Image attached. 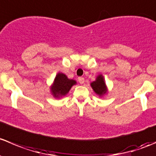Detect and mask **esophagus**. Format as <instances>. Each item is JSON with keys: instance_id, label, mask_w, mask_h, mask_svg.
<instances>
[{"instance_id": "34e87169", "label": "esophagus", "mask_w": 156, "mask_h": 156, "mask_svg": "<svg viewBox=\"0 0 156 156\" xmlns=\"http://www.w3.org/2000/svg\"><path fill=\"white\" fill-rule=\"evenodd\" d=\"M78 81H79V83L80 84H83L84 82H85L83 77H79V78H78Z\"/></svg>"}]
</instances>
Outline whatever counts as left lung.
Returning a JSON list of instances; mask_svg holds the SVG:
<instances>
[{"label": "left lung", "mask_w": 156, "mask_h": 156, "mask_svg": "<svg viewBox=\"0 0 156 156\" xmlns=\"http://www.w3.org/2000/svg\"><path fill=\"white\" fill-rule=\"evenodd\" d=\"M91 87L93 90H94L95 93L99 95V96H103L107 92L106 83H105L103 76L102 75L98 76L97 78H96V80L91 83Z\"/></svg>", "instance_id": "1"}]
</instances>
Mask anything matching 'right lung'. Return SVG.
Listing matches in <instances>:
<instances>
[{
  "mask_svg": "<svg viewBox=\"0 0 156 156\" xmlns=\"http://www.w3.org/2000/svg\"><path fill=\"white\" fill-rule=\"evenodd\" d=\"M76 83L73 80L68 79L65 74L59 73L54 80L53 87H51L52 94L56 98L62 97L67 94L71 87Z\"/></svg>",
  "mask_w": 156,
  "mask_h": 156,
  "instance_id": "add662e5",
  "label": "right lung"
}]
</instances>
